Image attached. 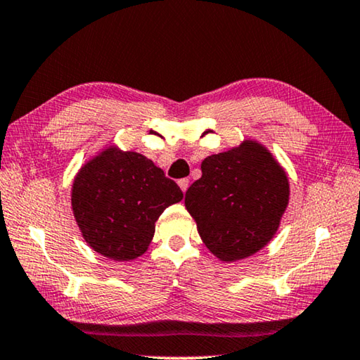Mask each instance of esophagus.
I'll use <instances>...</instances> for the list:
<instances>
[{"mask_svg":"<svg viewBox=\"0 0 360 360\" xmlns=\"http://www.w3.org/2000/svg\"><path fill=\"white\" fill-rule=\"evenodd\" d=\"M188 185H190V180L188 179H181V180H179V186L181 188V191H186L188 190Z\"/></svg>","mask_w":360,"mask_h":360,"instance_id":"34e87169","label":"esophagus"}]
</instances>
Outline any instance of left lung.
<instances>
[{"label":"left lung","mask_w":360,"mask_h":360,"mask_svg":"<svg viewBox=\"0 0 360 360\" xmlns=\"http://www.w3.org/2000/svg\"><path fill=\"white\" fill-rule=\"evenodd\" d=\"M201 179L185 195L201 240L222 262L262 250L278 231L289 202V180L271 153L245 141L201 164Z\"/></svg>","instance_id":"1"}]
</instances>
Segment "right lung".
<instances>
[{
	"instance_id": "right-lung-1",
	"label": "right lung",
	"mask_w": 360,
	"mask_h": 360,
	"mask_svg": "<svg viewBox=\"0 0 360 360\" xmlns=\"http://www.w3.org/2000/svg\"><path fill=\"white\" fill-rule=\"evenodd\" d=\"M184 193L143 154L108 148L75 179L71 205L94 252L129 262L148 250L155 221Z\"/></svg>"
}]
</instances>
